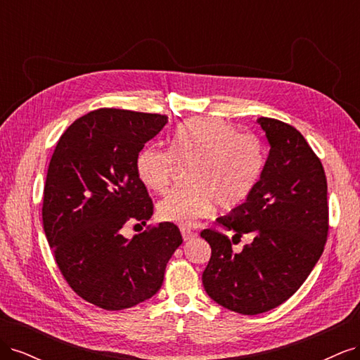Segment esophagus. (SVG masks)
<instances>
[{
    "mask_svg": "<svg viewBox=\"0 0 360 360\" xmlns=\"http://www.w3.org/2000/svg\"><path fill=\"white\" fill-rule=\"evenodd\" d=\"M180 231H181V236H183V240L184 242H188V240H191V238H193L195 236H197V233L188 230V228H181Z\"/></svg>",
    "mask_w": 360,
    "mask_h": 360,
    "instance_id": "34e87169",
    "label": "esophagus"
}]
</instances>
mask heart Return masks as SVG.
<instances>
[{"instance_id": "1", "label": "heart", "mask_w": 360, "mask_h": 360, "mask_svg": "<svg viewBox=\"0 0 360 360\" xmlns=\"http://www.w3.org/2000/svg\"><path fill=\"white\" fill-rule=\"evenodd\" d=\"M179 163H191L188 188H174L158 202L162 221L192 226L213 207L245 201L263 168L261 146L219 118H195L179 126L169 148L150 144L139 151L136 172L144 186L162 192Z\"/></svg>"}]
</instances>
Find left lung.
Masks as SVG:
<instances>
[{
  "instance_id": "left-lung-1",
  "label": "left lung",
  "mask_w": 360,
  "mask_h": 360,
  "mask_svg": "<svg viewBox=\"0 0 360 360\" xmlns=\"http://www.w3.org/2000/svg\"><path fill=\"white\" fill-rule=\"evenodd\" d=\"M269 143L259 180L243 204L216 222L254 240L233 252L231 240L214 230L201 237L212 257L202 274L205 292L221 307L255 315L290 299L320 259L329 230L328 181L320 159L292 126L259 117Z\"/></svg>"
}]
</instances>
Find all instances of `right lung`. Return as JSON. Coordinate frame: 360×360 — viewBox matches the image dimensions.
<instances>
[{"label":"right lung","mask_w":360,"mask_h":360,"mask_svg":"<svg viewBox=\"0 0 360 360\" xmlns=\"http://www.w3.org/2000/svg\"><path fill=\"white\" fill-rule=\"evenodd\" d=\"M167 123V115L102 108L73 122L53 150L43 230L68 284L99 308L120 311L153 297L183 243L172 222L134 238L122 234L127 221L146 224L153 214L136 159Z\"/></svg>","instance_id":"add662e5"}]
</instances>
